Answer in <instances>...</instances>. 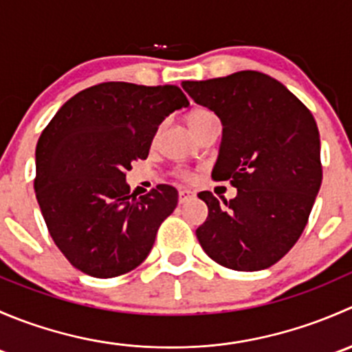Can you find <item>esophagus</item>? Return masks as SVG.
<instances>
[{
    "label": "esophagus",
    "instance_id": "obj_1",
    "mask_svg": "<svg viewBox=\"0 0 352 352\" xmlns=\"http://www.w3.org/2000/svg\"><path fill=\"white\" fill-rule=\"evenodd\" d=\"M194 196H196V194H194L192 190H187V189L179 190V202H180V204H184V202L190 201V199H192Z\"/></svg>",
    "mask_w": 352,
    "mask_h": 352
}]
</instances>
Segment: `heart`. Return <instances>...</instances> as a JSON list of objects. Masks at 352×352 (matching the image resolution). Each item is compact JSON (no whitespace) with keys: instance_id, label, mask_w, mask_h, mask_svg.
Listing matches in <instances>:
<instances>
[{"instance_id":"heart-1","label":"heart","mask_w":352,"mask_h":352,"mask_svg":"<svg viewBox=\"0 0 352 352\" xmlns=\"http://www.w3.org/2000/svg\"><path fill=\"white\" fill-rule=\"evenodd\" d=\"M206 116H212L209 110L206 109H196L192 110V112L189 113V117H187V122H190V120H196V119H201V117H206Z\"/></svg>"}]
</instances>
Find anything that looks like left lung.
Here are the masks:
<instances>
[{"mask_svg": "<svg viewBox=\"0 0 352 352\" xmlns=\"http://www.w3.org/2000/svg\"><path fill=\"white\" fill-rule=\"evenodd\" d=\"M221 120L212 179L236 197L199 192L208 218L196 230L206 254L235 271H261L283 258L307 226L320 190V134L311 112L283 83L258 71L182 81Z\"/></svg>", "mask_w": 352, "mask_h": 352, "instance_id": "8db88e82", "label": "left lung"}]
</instances>
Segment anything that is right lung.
I'll list each match as a JSON object with an SVG mask.
<instances>
[{
	"label": "right lung",
	"mask_w": 352,
	"mask_h": 352,
	"mask_svg": "<svg viewBox=\"0 0 352 352\" xmlns=\"http://www.w3.org/2000/svg\"><path fill=\"white\" fill-rule=\"evenodd\" d=\"M187 105L175 85L109 81L71 97L42 131L35 196L54 243L81 272L116 278L148 257L179 192L160 184L136 197L126 172L148 158L163 119Z\"/></svg>",
	"instance_id": "add662e5"
}]
</instances>
